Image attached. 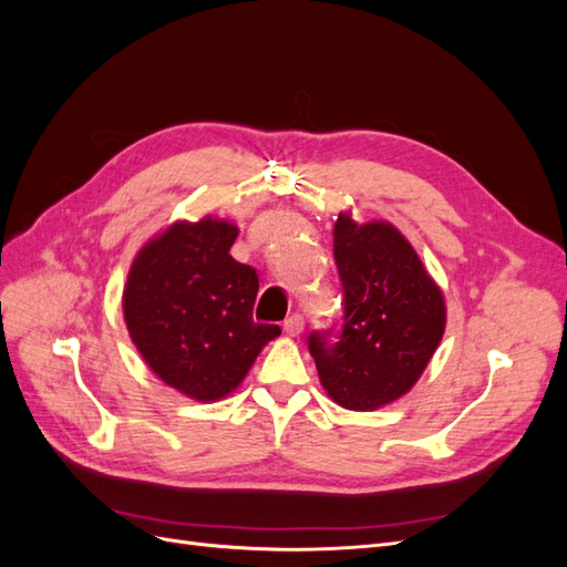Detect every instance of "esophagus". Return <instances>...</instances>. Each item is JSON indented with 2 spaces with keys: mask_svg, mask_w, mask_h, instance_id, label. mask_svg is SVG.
<instances>
[{
  "mask_svg": "<svg viewBox=\"0 0 567 567\" xmlns=\"http://www.w3.org/2000/svg\"><path fill=\"white\" fill-rule=\"evenodd\" d=\"M302 326H305V319H302V315H293V317H288L286 321H284V331L288 333V336H300L302 333Z\"/></svg>",
  "mask_w": 567,
  "mask_h": 567,
  "instance_id": "34e87169",
  "label": "esophagus"
}]
</instances>
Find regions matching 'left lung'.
<instances>
[{
	"instance_id": "8db88e82",
	"label": "left lung",
	"mask_w": 567,
	"mask_h": 567,
	"mask_svg": "<svg viewBox=\"0 0 567 567\" xmlns=\"http://www.w3.org/2000/svg\"><path fill=\"white\" fill-rule=\"evenodd\" d=\"M333 257L342 323L312 331L307 348L333 402L373 411L414 388L440 346L447 310L416 250L388 221L357 225L338 215Z\"/></svg>"
}]
</instances>
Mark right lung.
<instances>
[{"instance_id":"right-lung-1","label":"right lung","mask_w":567,"mask_h":567,"mask_svg":"<svg viewBox=\"0 0 567 567\" xmlns=\"http://www.w3.org/2000/svg\"><path fill=\"white\" fill-rule=\"evenodd\" d=\"M227 219L175 221L134 257L123 293L130 338L163 383L198 402L238 388L255 357L281 333L257 323V274L229 255Z\"/></svg>"}]
</instances>
